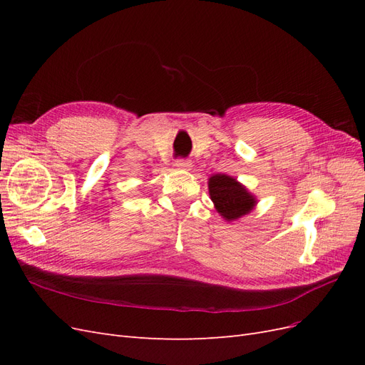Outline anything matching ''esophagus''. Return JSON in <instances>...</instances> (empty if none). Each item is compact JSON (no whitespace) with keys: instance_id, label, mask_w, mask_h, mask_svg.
<instances>
[{"instance_id":"obj_1","label":"esophagus","mask_w":365,"mask_h":365,"mask_svg":"<svg viewBox=\"0 0 365 365\" xmlns=\"http://www.w3.org/2000/svg\"><path fill=\"white\" fill-rule=\"evenodd\" d=\"M175 168L178 169H184V170H190L192 168V163L190 160H185V158H178L175 161Z\"/></svg>"}]
</instances>
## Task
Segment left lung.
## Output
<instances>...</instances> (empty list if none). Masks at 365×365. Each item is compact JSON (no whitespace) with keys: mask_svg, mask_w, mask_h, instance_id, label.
I'll list each match as a JSON object with an SVG mask.
<instances>
[{"mask_svg":"<svg viewBox=\"0 0 365 365\" xmlns=\"http://www.w3.org/2000/svg\"><path fill=\"white\" fill-rule=\"evenodd\" d=\"M208 193L217 213L225 220H236L248 215L257 204L245 185L224 173L210 176Z\"/></svg>","mask_w":365,"mask_h":365,"instance_id":"obj_1","label":"left lung"}]
</instances>
